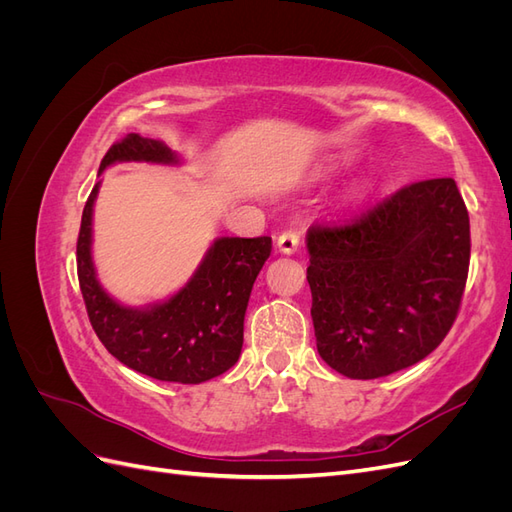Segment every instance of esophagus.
<instances>
[{"instance_id":"esophagus-1","label":"esophagus","mask_w":512,"mask_h":512,"mask_svg":"<svg viewBox=\"0 0 512 512\" xmlns=\"http://www.w3.org/2000/svg\"><path fill=\"white\" fill-rule=\"evenodd\" d=\"M299 243H301V237L297 230H284L282 235L277 237V250L282 254H294L299 250Z\"/></svg>"}]
</instances>
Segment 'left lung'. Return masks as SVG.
Listing matches in <instances>:
<instances>
[{"label": "left lung", "instance_id": "obj_1", "mask_svg": "<svg viewBox=\"0 0 512 512\" xmlns=\"http://www.w3.org/2000/svg\"><path fill=\"white\" fill-rule=\"evenodd\" d=\"M307 252L322 361L382 378L451 331L470 267L468 209L451 177L410 183L350 222L314 224Z\"/></svg>", "mask_w": 512, "mask_h": 512}]
</instances>
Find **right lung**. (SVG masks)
Masks as SVG:
<instances>
[{
	"label": "right lung",
	"instance_id": "obj_1",
	"mask_svg": "<svg viewBox=\"0 0 512 512\" xmlns=\"http://www.w3.org/2000/svg\"><path fill=\"white\" fill-rule=\"evenodd\" d=\"M115 162L177 164L162 141L128 134L102 158L100 173ZM98 173V175H100ZM100 181L91 190L76 241V271L91 327L117 361L149 378L200 384L237 363L243 318L271 237L215 239L200 267L168 301L134 309L108 297L91 260V215Z\"/></svg>",
	"mask_w": 512,
	"mask_h": 512
}]
</instances>
